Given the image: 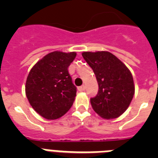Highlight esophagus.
Here are the masks:
<instances>
[{
  "label": "esophagus",
  "instance_id": "34e87169",
  "mask_svg": "<svg viewBox=\"0 0 158 158\" xmlns=\"http://www.w3.org/2000/svg\"><path fill=\"white\" fill-rule=\"evenodd\" d=\"M78 91H80V92H83L85 91V85H81L80 86V87H78Z\"/></svg>",
  "mask_w": 158,
  "mask_h": 158
}]
</instances>
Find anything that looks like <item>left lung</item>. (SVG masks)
<instances>
[{"instance_id": "1", "label": "left lung", "mask_w": 158, "mask_h": 158, "mask_svg": "<svg viewBox=\"0 0 158 158\" xmlns=\"http://www.w3.org/2000/svg\"><path fill=\"white\" fill-rule=\"evenodd\" d=\"M98 82V93L90 99L93 110L102 118H118L129 107L135 95L131 71L120 60L107 51L83 52Z\"/></svg>"}]
</instances>
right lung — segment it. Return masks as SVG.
Listing matches in <instances>:
<instances>
[{"instance_id": "1", "label": "right lung", "mask_w": 158, "mask_h": 158, "mask_svg": "<svg viewBox=\"0 0 158 158\" xmlns=\"http://www.w3.org/2000/svg\"><path fill=\"white\" fill-rule=\"evenodd\" d=\"M75 52L54 51L40 60L29 72L25 93L35 111L47 119H57L70 109L77 93L68 71Z\"/></svg>"}]
</instances>
